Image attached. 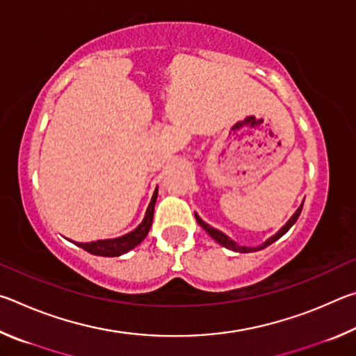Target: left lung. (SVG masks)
<instances>
[{"instance_id":"left-lung-1","label":"left lung","mask_w":356,"mask_h":356,"mask_svg":"<svg viewBox=\"0 0 356 356\" xmlns=\"http://www.w3.org/2000/svg\"><path fill=\"white\" fill-rule=\"evenodd\" d=\"M303 202H305V201H303ZM303 202H301V206H300L297 210H295V213L291 216V218H289V221L286 222V225L282 226V227L280 229V231L275 234V236L268 237L262 245H257V246H242V245H238L237 242H234V240H232L231 237H227L226 234H222L221 231H218V229H215V227H212L210 225H207L206 221H202V220L200 218V215L195 213V216H196V221L201 225V227L209 234L210 237H212V238L215 240L216 243H220L221 246H225V248L232 250V251H236V252H254V251H261V250H264V248H267L268 245H272L273 242H276V240L284 236V234L289 231V229H291V227L295 225V221L298 220V216H300V213H301V209H303Z\"/></svg>"}]
</instances>
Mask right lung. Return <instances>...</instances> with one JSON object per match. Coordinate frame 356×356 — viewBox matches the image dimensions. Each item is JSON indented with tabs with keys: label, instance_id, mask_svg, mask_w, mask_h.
I'll list each match as a JSON object with an SVG mask.
<instances>
[{
	"label": "right lung",
	"instance_id": "1",
	"mask_svg": "<svg viewBox=\"0 0 356 356\" xmlns=\"http://www.w3.org/2000/svg\"><path fill=\"white\" fill-rule=\"evenodd\" d=\"M156 196H159V186H156L152 200H150L146 215H144L143 221L138 225L134 231H130L125 236H120L116 238H105V240H95V242H74L76 246H80L84 251L91 252L94 256H104V257H118L122 256L130 250H134L135 246L140 245L146 236L149 234V229L152 226L154 220V207L156 202Z\"/></svg>",
	"mask_w": 356,
	"mask_h": 356
}]
</instances>
